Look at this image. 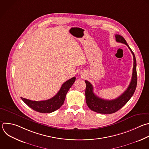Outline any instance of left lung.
Instances as JSON below:
<instances>
[{"label": "left lung", "instance_id": "8db88e82", "mask_svg": "<svg viewBox=\"0 0 149 149\" xmlns=\"http://www.w3.org/2000/svg\"><path fill=\"white\" fill-rule=\"evenodd\" d=\"M115 38L117 42L126 44L133 54L134 62L132 77L127 89L120 96L112 100H106L97 96L93 93L92 85L89 81L85 80V99L86 104L91 110L97 113L111 114L117 112L129 101L136 88L137 79L136 72V60L134 54L128 45L125 39L122 36L119 34H116Z\"/></svg>", "mask_w": 149, "mask_h": 149}]
</instances>
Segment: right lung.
<instances>
[{
    "label": "right lung",
    "mask_w": 149,
    "mask_h": 149,
    "mask_svg": "<svg viewBox=\"0 0 149 149\" xmlns=\"http://www.w3.org/2000/svg\"><path fill=\"white\" fill-rule=\"evenodd\" d=\"M75 79L76 78L74 77L65 82L62 85L58 93L49 100L35 101L27 100V99L22 97H21V99L27 106L38 112L43 113H52L58 109L63 105L66 94L69 89L74 83Z\"/></svg>",
    "instance_id": "right-lung-1"
}]
</instances>
